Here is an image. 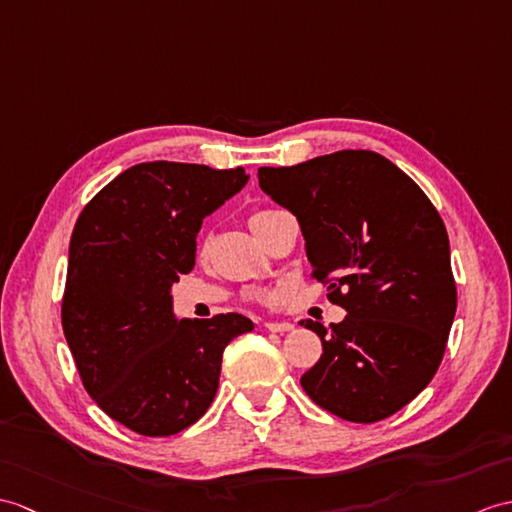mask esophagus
Returning a JSON list of instances; mask_svg holds the SVG:
<instances>
[{"instance_id":"1","label":"esophagus","mask_w":512,"mask_h":512,"mask_svg":"<svg viewBox=\"0 0 512 512\" xmlns=\"http://www.w3.org/2000/svg\"><path fill=\"white\" fill-rule=\"evenodd\" d=\"M266 329L268 331H275V334H283V331H292L294 325L292 323H285V320H268Z\"/></svg>"}]
</instances>
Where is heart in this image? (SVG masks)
Here are the masks:
<instances>
[{"mask_svg": "<svg viewBox=\"0 0 512 512\" xmlns=\"http://www.w3.org/2000/svg\"><path fill=\"white\" fill-rule=\"evenodd\" d=\"M270 211H272V209H257V211H253V213H251V224H255L257 220H261L264 216H268ZM202 248H205V244H202Z\"/></svg>", "mask_w": 512, "mask_h": 512, "instance_id": "b5f03b06", "label": "heart"}]
</instances>
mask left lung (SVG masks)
Instances as JSON below:
<instances>
[{
	"mask_svg": "<svg viewBox=\"0 0 512 512\" xmlns=\"http://www.w3.org/2000/svg\"><path fill=\"white\" fill-rule=\"evenodd\" d=\"M257 176L299 220L314 277L329 279L331 299L347 310L329 327L301 320L323 342L303 390L344 421L390 417L432 382L456 316L441 216L408 174L371 150Z\"/></svg>",
	"mask_w": 512,
	"mask_h": 512,
	"instance_id": "1",
	"label": "left lung"
}]
</instances>
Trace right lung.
<instances>
[{
  "instance_id": "1",
  "label": "right lung",
  "mask_w": 512,
  "mask_h": 512,
  "mask_svg": "<svg viewBox=\"0 0 512 512\" xmlns=\"http://www.w3.org/2000/svg\"><path fill=\"white\" fill-rule=\"evenodd\" d=\"M248 183L244 168L150 161L100 189L71 233L63 331L82 384L117 423L172 436L196 423L222 353L253 320L176 318L172 283L196 264L202 220Z\"/></svg>"
}]
</instances>
